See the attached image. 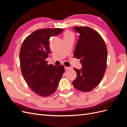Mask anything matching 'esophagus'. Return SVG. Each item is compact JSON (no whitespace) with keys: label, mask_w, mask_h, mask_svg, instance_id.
<instances>
[{"label":"esophagus","mask_w":127,"mask_h":127,"mask_svg":"<svg viewBox=\"0 0 127 127\" xmlns=\"http://www.w3.org/2000/svg\"><path fill=\"white\" fill-rule=\"evenodd\" d=\"M64 69L66 70H69V69H72L71 67H67V66H64Z\"/></svg>","instance_id":"1"}]
</instances>
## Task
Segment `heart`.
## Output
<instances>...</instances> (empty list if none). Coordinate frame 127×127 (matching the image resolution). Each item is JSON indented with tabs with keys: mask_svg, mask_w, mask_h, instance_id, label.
Here are the masks:
<instances>
[{
	"mask_svg": "<svg viewBox=\"0 0 127 127\" xmlns=\"http://www.w3.org/2000/svg\"><path fill=\"white\" fill-rule=\"evenodd\" d=\"M74 34L69 30H67L64 34V38H73L74 39Z\"/></svg>",
	"mask_w": 127,
	"mask_h": 127,
	"instance_id": "heart-1",
	"label": "heart"
}]
</instances>
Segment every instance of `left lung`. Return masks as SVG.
<instances>
[{"instance_id": "left-lung-1", "label": "left lung", "mask_w": 127, "mask_h": 127, "mask_svg": "<svg viewBox=\"0 0 127 127\" xmlns=\"http://www.w3.org/2000/svg\"><path fill=\"white\" fill-rule=\"evenodd\" d=\"M79 34L74 57L80 59L82 68H74L77 77L73 81L74 86L80 91L93 90L102 80L106 68L107 52L101 36L89 27H74Z\"/></svg>"}]
</instances>
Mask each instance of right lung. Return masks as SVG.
<instances>
[{"mask_svg":"<svg viewBox=\"0 0 127 127\" xmlns=\"http://www.w3.org/2000/svg\"><path fill=\"white\" fill-rule=\"evenodd\" d=\"M63 31L59 28L37 30L27 37L22 45L20 52L22 74L31 90L41 96L55 93L64 71L63 65H48L45 60L50 53V38Z\"/></svg>","mask_w":127,"mask_h":127,"instance_id":"obj_1","label":"right lung"}]
</instances>
